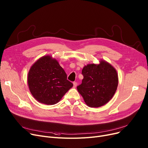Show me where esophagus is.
I'll use <instances>...</instances> for the list:
<instances>
[{
    "label": "esophagus",
    "mask_w": 148,
    "mask_h": 148,
    "mask_svg": "<svg viewBox=\"0 0 148 148\" xmlns=\"http://www.w3.org/2000/svg\"><path fill=\"white\" fill-rule=\"evenodd\" d=\"M77 85V82H74L73 83V86H74V88H76Z\"/></svg>",
    "instance_id": "obj_1"
}]
</instances>
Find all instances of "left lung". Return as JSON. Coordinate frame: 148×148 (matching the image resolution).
I'll list each match as a JSON object with an SVG mask.
<instances>
[{"label": "left lung", "instance_id": "8db88e82", "mask_svg": "<svg viewBox=\"0 0 148 148\" xmlns=\"http://www.w3.org/2000/svg\"><path fill=\"white\" fill-rule=\"evenodd\" d=\"M82 74L83 79L77 89L89 107L103 106L112 98L118 88V76L111 64L103 60L98 65L88 64Z\"/></svg>", "mask_w": 148, "mask_h": 148}]
</instances>
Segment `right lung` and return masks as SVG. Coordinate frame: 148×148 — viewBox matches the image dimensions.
Listing matches in <instances>:
<instances>
[{
	"label": "right lung",
	"instance_id": "right-lung-1",
	"mask_svg": "<svg viewBox=\"0 0 148 148\" xmlns=\"http://www.w3.org/2000/svg\"><path fill=\"white\" fill-rule=\"evenodd\" d=\"M27 83L33 97L47 105L58 103L73 86L58 60L49 55L40 58L31 66Z\"/></svg>",
	"mask_w": 148,
	"mask_h": 148
}]
</instances>
